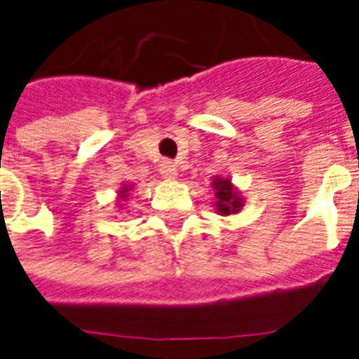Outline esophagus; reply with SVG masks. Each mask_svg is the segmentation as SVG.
<instances>
[{
  "mask_svg": "<svg viewBox=\"0 0 359 359\" xmlns=\"http://www.w3.org/2000/svg\"><path fill=\"white\" fill-rule=\"evenodd\" d=\"M159 172H161V175H163V179L167 180L177 179V175H179V172H177V165L172 163V161H167V159L159 163Z\"/></svg>",
  "mask_w": 359,
  "mask_h": 359,
  "instance_id": "obj_1",
  "label": "esophagus"
}]
</instances>
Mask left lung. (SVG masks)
<instances>
[{"label":"left lung","mask_w":359,"mask_h":359,"mask_svg":"<svg viewBox=\"0 0 359 359\" xmlns=\"http://www.w3.org/2000/svg\"><path fill=\"white\" fill-rule=\"evenodd\" d=\"M211 188L215 192V210L219 215H234L244 208L242 194L225 177H215L211 180Z\"/></svg>","instance_id":"obj_1"}]
</instances>
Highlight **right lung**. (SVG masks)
I'll list each match as a JSON object with an SVG mask.
<instances>
[{"label": "right lung", "mask_w": 359, "mask_h": 359, "mask_svg": "<svg viewBox=\"0 0 359 359\" xmlns=\"http://www.w3.org/2000/svg\"><path fill=\"white\" fill-rule=\"evenodd\" d=\"M130 190H133V184H123V187L118 188V200H126Z\"/></svg>", "instance_id": "right-lung-1"}]
</instances>
